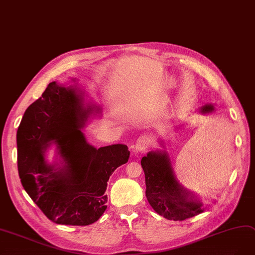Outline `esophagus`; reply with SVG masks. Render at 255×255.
<instances>
[{
	"mask_svg": "<svg viewBox=\"0 0 255 255\" xmlns=\"http://www.w3.org/2000/svg\"><path fill=\"white\" fill-rule=\"evenodd\" d=\"M151 144V139L147 135L139 136L135 143V151L136 152H143Z\"/></svg>",
	"mask_w": 255,
	"mask_h": 255,
	"instance_id": "obj_1",
	"label": "esophagus"
}]
</instances>
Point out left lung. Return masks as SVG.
<instances>
[{
	"label": "left lung",
	"mask_w": 255,
	"mask_h": 255,
	"mask_svg": "<svg viewBox=\"0 0 255 255\" xmlns=\"http://www.w3.org/2000/svg\"><path fill=\"white\" fill-rule=\"evenodd\" d=\"M200 111L203 115L211 113L214 105L206 104ZM159 146L162 149L148 152L140 161L149 204L157 214L170 221H184L202 213L205 207L200 197L177 181L163 139H159Z\"/></svg>",
	"instance_id": "obj_1"
}]
</instances>
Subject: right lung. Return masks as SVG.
<instances>
[{"instance_id":"add662e5","label":"right lung","mask_w":255,"mask_h":255,"mask_svg":"<svg viewBox=\"0 0 255 255\" xmlns=\"http://www.w3.org/2000/svg\"><path fill=\"white\" fill-rule=\"evenodd\" d=\"M101 113L77 86L56 82L24 113L16 132L18 175L28 195L55 224L97 222L107 208L110 175L128 162L126 145L96 148L87 142L83 128ZM52 145L56 156L49 163L46 151Z\"/></svg>"}]
</instances>
